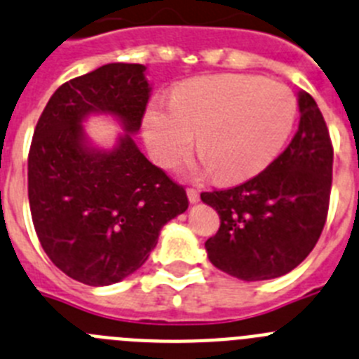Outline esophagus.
Here are the masks:
<instances>
[{"label":"esophagus","instance_id":"esophagus-1","mask_svg":"<svg viewBox=\"0 0 359 359\" xmlns=\"http://www.w3.org/2000/svg\"><path fill=\"white\" fill-rule=\"evenodd\" d=\"M187 198H189V202H191V203L198 202V200H200L198 189H195V187H187Z\"/></svg>","mask_w":359,"mask_h":359}]
</instances>
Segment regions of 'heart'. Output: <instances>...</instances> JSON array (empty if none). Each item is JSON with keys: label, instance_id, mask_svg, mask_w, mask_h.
Listing matches in <instances>:
<instances>
[{"label": "heart", "instance_id": "1", "mask_svg": "<svg viewBox=\"0 0 359 359\" xmlns=\"http://www.w3.org/2000/svg\"><path fill=\"white\" fill-rule=\"evenodd\" d=\"M295 95L259 76L219 75L179 87L172 103L157 100L144 116V137L159 164L173 168L191 151L195 134L203 168L225 182L272 164L297 119Z\"/></svg>", "mask_w": 359, "mask_h": 359}]
</instances>
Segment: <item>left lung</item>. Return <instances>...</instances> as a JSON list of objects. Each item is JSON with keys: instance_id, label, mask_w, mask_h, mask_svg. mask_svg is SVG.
I'll use <instances>...</instances> for the list:
<instances>
[{"instance_id": "obj_1", "label": "left lung", "mask_w": 359, "mask_h": 359, "mask_svg": "<svg viewBox=\"0 0 359 359\" xmlns=\"http://www.w3.org/2000/svg\"><path fill=\"white\" fill-rule=\"evenodd\" d=\"M300 121L288 148L259 175L203 202L219 215L205 241L209 261L243 280L276 279L308 257L325 225L332 182V143L311 95H299Z\"/></svg>"}]
</instances>
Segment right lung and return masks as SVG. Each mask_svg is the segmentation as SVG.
<instances>
[{"instance_id":"obj_1","label":"right lung","mask_w":359,"mask_h":359,"mask_svg":"<svg viewBox=\"0 0 359 359\" xmlns=\"http://www.w3.org/2000/svg\"><path fill=\"white\" fill-rule=\"evenodd\" d=\"M143 64H105L46 103L28 154V200L37 238L55 266L109 286L143 266L164 225L187 209L180 184L135 147L150 86ZM116 115L126 128L112 151L86 143L81 121Z\"/></svg>"}]
</instances>
